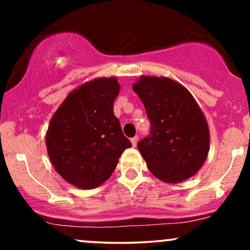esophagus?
<instances>
[{
  "label": "esophagus",
  "instance_id": "obj_1",
  "mask_svg": "<svg viewBox=\"0 0 250 250\" xmlns=\"http://www.w3.org/2000/svg\"><path fill=\"white\" fill-rule=\"evenodd\" d=\"M130 141H131V145H133V147H136L137 141H139V137H137V136H134L133 139L130 140Z\"/></svg>",
  "mask_w": 250,
  "mask_h": 250
}]
</instances>
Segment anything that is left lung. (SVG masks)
Segmentation results:
<instances>
[{"instance_id":"left-lung-1","label":"left lung","mask_w":250,"mask_h":250,"mask_svg":"<svg viewBox=\"0 0 250 250\" xmlns=\"http://www.w3.org/2000/svg\"><path fill=\"white\" fill-rule=\"evenodd\" d=\"M133 90L150 120V135L137 145L150 173L167 183L194 176L207 160L210 137L207 120L193 95L165 76H140Z\"/></svg>"}]
</instances>
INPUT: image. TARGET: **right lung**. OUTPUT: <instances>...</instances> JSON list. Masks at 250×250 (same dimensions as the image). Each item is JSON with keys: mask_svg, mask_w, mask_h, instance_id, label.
Masks as SVG:
<instances>
[{"mask_svg": "<svg viewBox=\"0 0 250 250\" xmlns=\"http://www.w3.org/2000/svg\"><path fill=\"white\" fill-rule=\"evenodd\" d=\"M115 76L88 81L68 94L54 113L45 146L55 170L81 189L101 186L131 143L114 115L120 93Z\"/></svg>", "mask_w": 250, "mask_h": 250, "instance_id": "right-lung-1", "label": "right lung"}]
</instances>
